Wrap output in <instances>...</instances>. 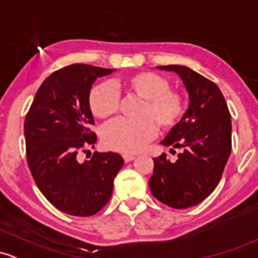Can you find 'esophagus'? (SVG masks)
<instances>
[{
    "label": "esophagus",
    "instance_id": "1",
    "mask_svg": "<svg viewBox=\"0 0 258 258\" xmlns=\"http://www.w3.org/2000/svg\"><path fill=\"white\" fill-rule=\"evenodd\" d=\"M122 157H123V161L126 162V163H128V162L134 161V159L136 158V156H134V154H127V153H124Z\"/></svg>",
    "mask_w": 258,
    "mask_h": 258
}]
</instances>
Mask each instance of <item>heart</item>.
Here are the masks:
<instances>
[{"instance_id":"heart-1","label":"heart","mask_w":258,"mask_h":258,"mask_svg":"<svg viewBox=\"0 0 258 258\" xmlns=\"http://www.w3.org/2000/svg\"><path fill=\"white\" fill-rule=\"evenodd\" d=\"M116 85L142 97L140 120L116 118L102 128V142L107 148L123 153L142 150L157 135V124L163 130L177 126L185 112V100L157 73L142 70L132 73ZM120 95L111 83H100L91 89L89 106L95 117L108 118L116 113Z\"/></svg>"}]
</instances>
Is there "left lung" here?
<instances>
[{"instance_id": "obj_1", "label": "left lung", "mask_w": 258, "mask_h": 258, "mask_svg": "<svg viewBox=\"0 0 258 258\" xmlns=\"http://www.w3.org/2000/svg\"><path fill=\"white\" fill-rule=\"evenodd\" d=\"M157 68L180 77L189 106L161 142L172 152H181L175 162L165 153L153 159L151 193L168 207L186 209L202 203L220 181L231 153V115L215 83L184 65Z\"/></svg>"}]
</instances>
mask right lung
Returning a JSON list of instances; mask_svg holds the SVG:
<instances>
[{
  "label": "right lung",
  "mask_w": 258,
  "mask_h": 258,
  "mask_svg": "<svg viewBox=\"0 0 258 258\" xmlns=\"http://www.w3.org/2000/svg\"><path fill=\"white\" fill-rule=\"evenodd\" d=\"M115 69L72 64L42 83L24 120L27 163L42 194L58 210L91 216L110 200L113 179L123 165L118 153H79L94 147V117L89 95L96 78Z\"/></svg>",
  "instance_id": "obj_1"
}]
</instances>
